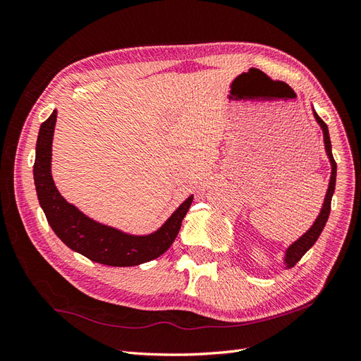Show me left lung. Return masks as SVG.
Returning a JSON list of instances; mask_svg holds the SVG:
<instances>
[{
    "label": "left lung",
    "mask_w": 361,
    "mask_h": 361,
    "mask_svg": "<svg viewBox=\"0 0 361 361\" xmlns=\"http://www.w3.org/2000/svg\"><path fill=\"white\" fill-rule=\"evenodd\" d=\"M314 116L317 123L320 124V128H322L324 130V141H325V149H326V153H328V158L331 161V167H333V171H331V179H329V187H328V192H326V197H325V202H324V207H322V211H320L319 217L316 219L314 225L311 226L308 229L307 233H304L296 243H293L287 250V257H286V262L288 267H293L296 262L305 255L307 250L314 245L316 240L319 238L320 233H322L325 225H326V220H328V216H329V211H331V199H333V192H334V188H336V173H337V164L333 158V152H331V141H329V133H328V128L325 121L320 118V116L314 112Z\"/></svg>",
    "instance_id": "left-lung-1"
}]
</instances>
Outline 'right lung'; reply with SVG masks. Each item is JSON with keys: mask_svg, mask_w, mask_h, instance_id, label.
Wrapping results in <instances>:
<instances>
[{"mask_svg": "<svg viewBox=\"0 0 361 361\" xmlns=\"http://www.w3.org/2000/svg\"><path fill=\"white\" fill-rule=\"evenodd\" d=\"M54 124L56 111L48 116L39 129L33 174L39 203H41L45 217L56 235L70 249L106 266H138L161 257L176 240L182 220L191 207L192 196L174 211L159 231L145 237L128 235V233L87 219L85 214L68 203L54 187L51 178V142Z\"/></svg>", "mask_w": 361, "mask_h": 361, "instance_id": "1", "label": "right lung"}]
</instances>
